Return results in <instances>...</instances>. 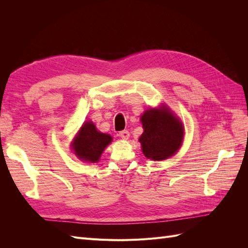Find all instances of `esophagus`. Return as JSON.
I'll return each instance as SVG.
<instances>
[{
	"mask_svg": "<svg viewBox=\"0 0 248 248\" xmlns=\"http://www.w3.org/2000/svg\"><path fill=\"white\" fill-rule=\"evenodd\" d=\"M129 136H130V133L128 130H123V131L119 132V137L123 140H127L129 138Z\"/></svg>",
	"mask_w": 248,
	"mask_h": 248,
	"instance_id": "obj_1",
	"label": "esophagus"
}]
</instances>
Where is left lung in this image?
Instances as JSON below:
<instances>
[{"mask_svg": "<svg viewBox=\"0 0 248 248\" xmlns=\"http://www.w3.org/2000/svg\"><path fill=\"white\" fill-rule=\"evenodd\" d=\"M140 120L144 132L139 140L147 158L164 160L177 152L182 144L184 128L167 107L148 109Z\"/></svg>", "mask_w": 248, "mask_h": 248, "instance_id": "left-lung-1", "label": "left lung"}]
</instances>
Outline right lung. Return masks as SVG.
Segmentation results:
<instances>
[{
	"label": "right lung",
	"instance_id": "obj_1",
	"mask_svg": "<svg viewBox=\"0 0 248 248\" xmlns=\"http://www.w3.org/2000/svg\"><path fill=\"white\" fill-rule=\"evenodd\" d=\"M109 134L101 133L96 129L92 122H86L72 142V149L79 159L87 162H97L109 142Z\"/></svg>",
	"mask_w": 248,
	"mask_h": 248
}]
</instances>
